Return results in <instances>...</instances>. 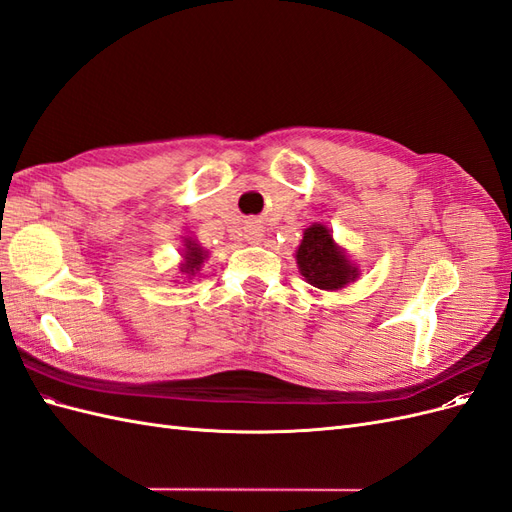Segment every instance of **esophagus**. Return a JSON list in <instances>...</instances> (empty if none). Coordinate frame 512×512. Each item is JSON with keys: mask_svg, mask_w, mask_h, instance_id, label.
<instances>
[{"mask_svg": "<svg viewBox=\"0 0 512 512\" xmlns=\"http://www.w3.org/2000/svg\"><path fill=\"white\" fill-rule=\"evenodd\" d=\"M260 237H262V232H260V228H250V230H247V241H252V243H256V241H260Z\"/></svg>", "mask_w": 512, "mask_h": 512, "instance_id": "esophagus-1", "label": "esophagus"}]
</instances>
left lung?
<instances>
[{"instance_id": "8db88e82", "label": "left lung", "mask_w": 512, "mask_h": 512, "mask_svg": "<svg viewBox=\"0 0 512 512\" xmlns=\"http://www.w3.org/2000/svg\"><path fill=\"white\" fill-rule=\"evenodd\" d=\"M297 262L305 280L322 290L342 288L356 275V269L350 267L346 256L337 250L329 228L322 224H314L305 230Z\"/></svg>"}]
</instances>
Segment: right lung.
Wrapping results in <instances>:
<instances>
[{
    "label": "right lung",
    "instance_id": "right-lung-1",
    "mask_svg": "<svg viewBox=\"0 0 512 512\" xmlns=\"http://www.w3.org/2000/svg\"><path fill=\"white\" fill-rule=\"evenodd\" d=\"M185 250H188V252H185L183 271L185 273H194L200 267V262H203L205 252L200 250V247L196 243H192V241H185Z\"/></svg>",
    "mask_w": 512,
    "mask_h": 512
}]
</instances>
